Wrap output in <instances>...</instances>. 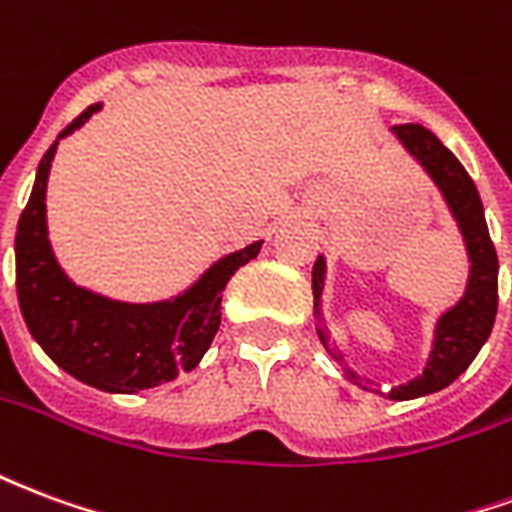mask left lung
<instances>
[{"mask_svg": "<svg viewBox=\"0 0 512 512\" xmlns=\"http://www.w3.org/2000/svg\"><path fill=\"white\" fill-rule=\"evenodd\" d=\"M392 134L408 156L422 167V172L433 180V186L439 189L441 200L447 205V211L455 219V227L463 238L466 257H469L466 288H463L461 299L436 318L433 343H430L428 362L422 367V373L406 384L392 386L389 392H384L378 384H362V389H367V392L384 395L389 400H414V397L433 395L444 386H450L466 367L472 365L474 356L480 354V348L494 329L499 260H496L491 235H488L480 194L474 189L469 172L461 167V161L452 156L450 150L439 142V136L430 134L428 128L408 123V126L392 128ZM323 285H326V257L318 255L315 266H312V296H315L318 321L323 315ZM315 329H318L323 348L329 351L337 365L343 367V376L354 381V370L348 367L343 354H337V343L332 340V334L323 326H315Z\"/></svg>", "mask_w": 512, "mask_h": 512, "instance_id": "1", "label": "left lung"}]
</instances>
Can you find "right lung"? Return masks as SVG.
I'll return each instance as SVG.
<instances>
[{
    "mask_svg": "<svg viewBox=\"0 0 512 512\" xmlns=\"http://www.w3.org/2000/svg\"><path fill=\"white\" fill-rule=\"evenodd\" d=\"M101 106L93 104L76 117L40 158L35 186L18 219L16 290L29 334L54 365L101 392L131 395L200 365L219 332L227 282L255 260L263 241L219 257L169 299L120 301L76 285L51 249L46 186L60 139L82 128Z\"/></svg>",
    "mask_w": 512,
    "mask_h": 512,
    "instance_id": "obj_1",
    "label": "right lung"
}]
</instances>
